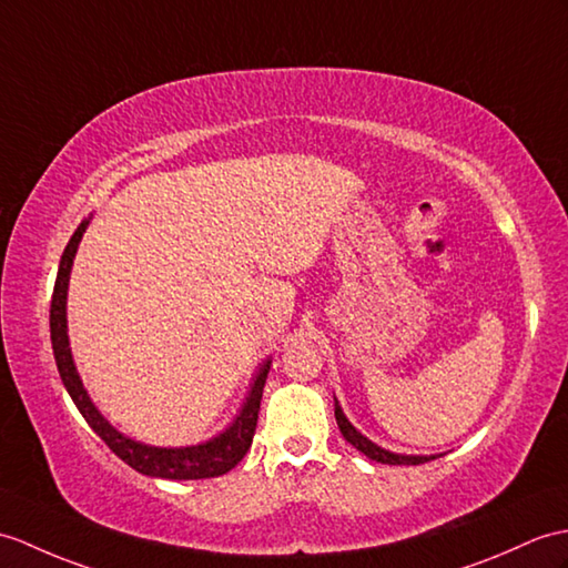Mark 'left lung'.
Masks as SVG:
<instances>
[{"label":"left lung","mask_w":568,"mask_h":568,"mask_svg":"<svg viewBox=\"0 0 568 568\" xmlns=\"http://www.w3.org/2000/svg\"><path fill=\"white\" fill-rule=\"evenodd\" d=\"M336 424L341 428V433H344V438L355 447V450H361L363 455H367L371 459H375V463H382V465H424V463H430V459H435V455H397V453H389L385 450V447H377L375 443H371L365 438V435H361L358 430H355L351 426V420L344 416V412H341V406L336 402Z\"/></svg>","instance_id":"obj_1"}]
</instances>
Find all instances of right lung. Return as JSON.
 <instances>
[{
	"label": "right lung",
	"mask_w": 568,
	"mask_h": 568,
	"mask_svg": "<svg viewBox=\"0 0 568 568\" xmlns=\"http://www.w3.org/2000/svg\"><path fill=\"white\" fill-rule=\"evenodd\" d=\"M87 224L89 220L79 224L70 244L64 246L58 278H55V290H52V302H50V341H52V353H55L62 385L68 387L72 402L79 408V414L87 418V424L94 428L99 438L109 445L125 465L138 469L140 474H148V477H162V479L222 477V474H227L234 465H240L248 447H252L258 408H261V394L271 371V361H266L258 367L252 392H248V397L242 406L240 416L234 418V424L213 440H207L203 445H191V447H152V445L130 440L123 433H118L109 420L99 414V408L91 404L87 389L82 387V379L77 375V367L72 363V353H70V341H68V312H64V307H68L70 271H72L77 246L82 242Z\"/></svg>",
	"instance_id": "right-lung-1"
}]
</instances>
